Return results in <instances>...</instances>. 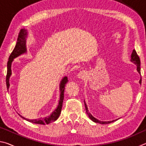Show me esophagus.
<instances>
[{
  "instance_id": "34e87169",
  "label": "esophagus",
  "mask_w": 146,
  "mask_h": 146,
  "mask_svg": "<svg viewBox=\"0 0 146 146\" xmlns=\"http://www.w3.org/2000/svg\"><path fill=\"white\" fill-rule=\"evenodd\" d=\"M86 76V73L85 71H80V72H79L77 75V77L79 79H83Z\"/></svg>"
}]
</instances>
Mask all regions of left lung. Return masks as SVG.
<instances>
[{
	"mask_svg": "<svg viewBox=\"0 0 146 146\" xmlns=\"http://www.w3.org/2000/svg\"><path fill=\"white\" fill-rule=\"evenodd\" d=\"M131 62H132L133 63H134L135 65L137 66V70L138 72V73L140 74V58H139V56H138L137 53V52H136V51L135 50V49H133V52L131 53ZM139 83H140V84H141L142 77L140 78V79ZM84 105H85L86 113H87L88 117H90V119L92 121H93L94 122L101 123V124H108V123H111L113 122H114V121H116L117 120H118V119L113 120H111V121H100V120H98L96 118L94 117L93 116L91 115L90 112H89L88 106H87V105H86V103L85 102V100H84Z\"/></svg>",
	"mask_w": 146,
	"mask_h": 146,
	"instance_id": "8db88e82",
	"label": "left lung"
}]
</instances>
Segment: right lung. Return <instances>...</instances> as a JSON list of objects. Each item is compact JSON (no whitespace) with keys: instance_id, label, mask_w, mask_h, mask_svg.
Here are the masks:
<instances>
[{"instance_id":"right-lung-1","label":"right lung","mask_w":146,"mask_h":146,"mask_svg":"<svg viewBox=\"0 0 146 146\" xmlns=\"http://www.w3.org/2000/svg\"><path fill=\"white\" fill-rule=\"evenodd\" d=\"M28 37V31L26 29H22L21 32L19 33L18 39H17V44L15 47L14 49L11 53L10 56H9L8 64H7V75H6V86H7V90H9V78L11 75V64L12 62L15 58L18 57L20 55H23V54L27 53V48H26V38ZM68 82V77L67 76H64V77L62 79L60 83V99L58 101V104L53 111L51 113V115L47 117H44L43 118H38V119H28V118H24L23 116L19 115V116L25 119L26 120L28 121L29 122L33 123H38V124H48L52 122H54L56 120H57V118L59 117V116L60 115L62 107V103L64 97V89H65L66 84Z\"/></svg>"}]
</instances>
